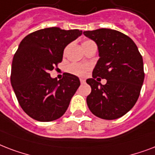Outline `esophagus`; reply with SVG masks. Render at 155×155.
<instances>
[{"instance_id": "1", "label": "esophagus", "mask_w": 155, "mask_h": 155, "mask_svg": "<svg viewBox=\"0 0 155 155\" xmlns=\"http://www.w3.org/2000/svg\"><path fill=\"white\" fill-rule=\"evenodd\" d=\"M80 81H81V84L84 83V82H85V79L81 78V79H80Z\"/></svg>"}]
</instances>
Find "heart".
Instances as JSON below:
<instances>
[{
  "instance_id": "heart-1",
  "label": "heart",
  "mask_w": 155,
  "mask_h": 155,
  "mask_svg": "<svg viewBox=\"0 0 155 155\" xmlns=\"http://www.w3.org/2000/svg\"><path fill=\"white\" fill-rule=\"evenodd\" d=\"M90 42L92 41L87 40V41H85L84 43H90ZM87 69H88V66L79 64H72L68 67V71L70 74L77 75V76H84L85 74H86V72L87 71Z\"/></svg>"
}]
</instances>
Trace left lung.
<instances>
[{"instance_id": "left-lung-1", "label": "left lung", "mask_w": 155, "mask_h": 155, "mask_svg": "<svg viewBox=\"0 0 155 155\" xmlns=\"http://www.w3.org/2000/svg\"><path fill=\"white\" fill-rule=\"evenodd\" d=\"M94 40L99 50V61L86 80L91 87L86 98L89 109L104 120L118 119L129 111L137 101L143 84V60L137 47L129 36L111 29L84 31ZM106 79L102 85L95 80Z\"/></svg>"}]
</instances>
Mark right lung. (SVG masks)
I'll return each mask as SVG.
<instances>
[{"mask_svg":"<svg viewBox=\"0 0 155 155\" xmlns=\"http://www.w3.org/2000/svg\"><path fill=\"white\" fill-rule=\"evenodd\" d=\"M82 31L41 29L26 35L12 61V87L20 106L29 116L42 122L63 116L80 86L74 74L64 73L57 81L49 74L62 61L65 47L81 36Z\"/></svg>","mask_w":155,"mask_h":155,"instance_id":"obj_1","label":"right lung"}]
</instances>
